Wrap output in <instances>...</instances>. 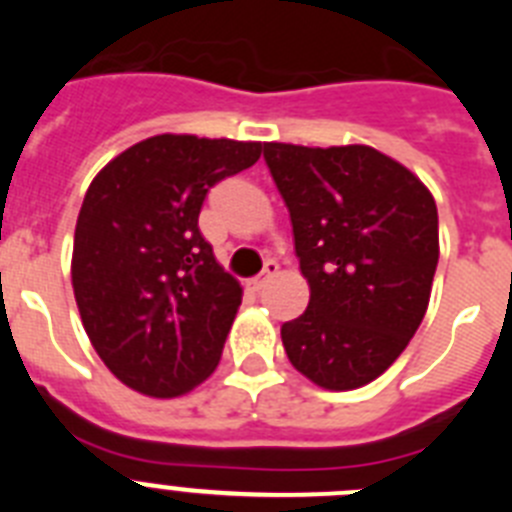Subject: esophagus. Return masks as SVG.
<instances>
[{
	"label": "esophagus",
	"instance_id": "obj_1",
	"mask_svg": "<svg viewBox=\"0 0 512 512\" xmlns=\"http://www.w3.org/2000/svg\"><path fill=\"white\" fill-rule=\"evenodd\" d=\"M277 274H279V264H277V261H266L264 274H261V277H256V279H248L246 287L251 289V292H261V289H264L266 284L271 282V279L277 277Z\"/></svg>",
	"mask_w": 512,
	"mask_h": 512
}]
</instances>
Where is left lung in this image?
Returning <instances> with one entry per match:
<instances>
[{
    "instance_id": "1",
    "label": "left lung",
    "mask_w": 512,
    "mask_h": 512,
    "mask_svg": "<svg viewBox=\"0 0 512 512\" xmlns=\"http://www.w3.org/2000/svg\"><path fill=\"white\" fill-rule=\"evenodd\" d=\"M292 217L310 302L282 325L297 372L330 392L374 382L395 364L431 300L438 212L431 189L364 143H264Z\"/></svg>"
}]
</instances>
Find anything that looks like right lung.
<instances>
[{
    "instance_id": "obj_1",
    "label": "right lung",
    "mask_w": 512,
    "mask_h": 512,
    "mask_svg": "<svg viewBox=\"0 0 512 512\" xmlns=\"http://www.w3.org/2000/svg\"><path fill=\"white\" fill-rule=\"evenodd\" d=\"M259 140L161 133L89 184L71 253L81 325L104 366L169 400L215 372L243 287L200 233L212 184L259 161Z\"/></svg>"
}]
</instances>
